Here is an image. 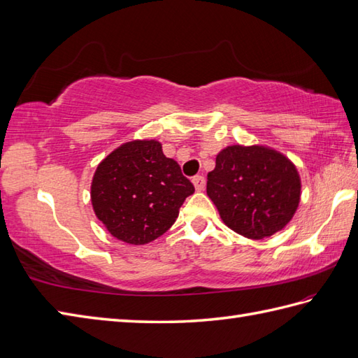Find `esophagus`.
Wrapping results in <instances>:
<instances>
[{
  "label": "esophagus",
  "instance_id": "obj_1",
  "mask_svg": "<svg viewBox=\"0 0 358 358\" xmlns=\"http://www.w3.org/2000/svg\"><path fill=\"white\" fill-rule=\"evenodd\" d=\"M193 184H194V188L197 189V191H202V189H205V178L203 176H194L193 178Z\"/></svg>",
  "mask_w": 358,
  "mask_h": 358
}]
</instances>
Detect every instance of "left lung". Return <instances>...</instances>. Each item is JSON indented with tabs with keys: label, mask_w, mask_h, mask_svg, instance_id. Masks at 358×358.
Listing matches in <instances>:
<instances>
[{
	"label": "left lung",
	"mask_w": 358,
	"mask_h": 358,
	"mask_svg": "<svg viewBox=\"0 0 358 358\" xmlns=\"http://www.w3.org/2000/svg\"><path fill=\"white\" fill-rule=\"evenodd\" d=\"M206 194L232 231L252 240L270 237L292 220L301 199L293 162L264 145H229L208 173Z\"/></svg>",
	"instance_id": "left-lung-1"
}]
</instances>
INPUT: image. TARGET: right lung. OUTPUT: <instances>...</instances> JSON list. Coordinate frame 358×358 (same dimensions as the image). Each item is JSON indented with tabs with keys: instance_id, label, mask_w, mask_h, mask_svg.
Segmentation results:
<instances>
[{
	"instance_id": "right-lung-1",
	"label": "right lung",
	"mask_w": 358,
	"mask_h": 358,
	"mask_svg": "<svg viewBox=\"0 0 358 358\" xmlns=\"http://www.w3.org/2000/svg\"><path fill=\"white\" fill-rule=\"evenodd\" d=\"M194 193L179 164L155 139L130 141L109 153L94 173L91 202L113 237L145 245L167 232Z\"/></svg>"
}]
</instances>
